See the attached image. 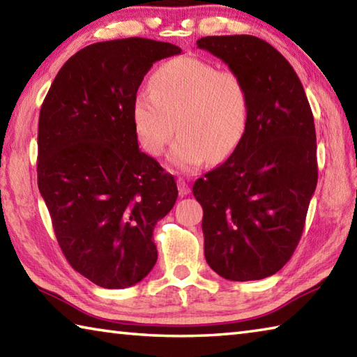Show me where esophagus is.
Here are the masks:
<instances>
[{"label":"esophagus","mask_w":357,"mask_h":357,"mask_svg":"<svg viewBox=\"0 0 357 357\" xmlns=\"http://www.w3.org/2000/svg\"><path fill=\"white\" fill-rule=\"evenodd\" d=\"M178 190H179V195H181V197H187V195H189V193H190L189 179L179 178V179H178Z\"/></svg>","instance_id":"obj_1"}]
</instances>
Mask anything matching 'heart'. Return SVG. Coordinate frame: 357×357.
Segmentation results:
<instances>
[{
    "label": "heart",
    "mask_w": 357,
    "mask_h": 357,
    "mask_svg": "<svg viewBox=\"0 0 357 357\" xmlns=\"http://www.w3.org/2000/svg\"><path fill=\"white\" fill-rule=\"evenodd\" d=\"M248 115L241 76L187 56L154 71L150 90H140L132 105L137 139L151 156L165 151L176 129L170 162L181 172L228 158L241 144Z\"/></svg>",
    "instance_id": "obj_1"
}]
</instances>
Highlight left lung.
I'll use <instances>...</instances> for the list:
<instances>
[{
    "label": "left lung",
    "mask_w": 357,
    "mask_h": 357,
    "mask_svg": "<svg viewBox=\"0 0 357 357\" xmlns=\"http://www.w3.org/2000/svg\"><path fill=\"white\" fill-rule=\"evenodd\" d=\"M197 45L241 76L250 102L241 144L193 184L204 256L225 280H264L303 234L319 178L314 115L295 70L262 38L211 36Z\"/></svg>",
    "instance_id": "8db88e82"
}]
</instances>
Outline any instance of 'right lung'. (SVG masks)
I'll list each match as a JSON object with an SVG mask.
<instances>
[{
	"label": "right lung",
	"mask_w": 357,
	"mask_h": 357,
	"mask_svg": "<svg viewBox=\"0 0 357 357\" xmlns=\"http://www.w3.org/2000/svg\"><path fill=\"white\" fill-rule=\"evenodd\" d=\"M181 48L129 37L77 51L54 77L38 119V190L63 256L105 289L140 282L158 261L153 229L178 187L139 150L132 105L154 62Z\"/></svg>",
	"instance_id": "1"
}]
</instances>
